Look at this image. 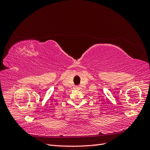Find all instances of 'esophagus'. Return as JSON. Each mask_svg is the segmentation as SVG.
<instances>
[{"label":"esophagus","instance_id":"esophagus-1","mask_svg":"<svg viewBox=\"0 0 150 150\" xmlns=\"http://www.w3.org/2000/svg\"><path fill=\"white\" fill-rule=\"evenodd\" d=\"M76 88L78 89V88H79V86H76Z\"/></svg>","mask_w":150,"mask_h":150}]
</instances>
